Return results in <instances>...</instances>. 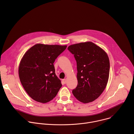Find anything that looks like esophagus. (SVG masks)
Returning <instances> with one entry per match:
<instances>
[{
    "label": "esophagus",
    "instance_id": "obj_1",
    "mask_svg": "<svg viewBox=\"0 0 134 134\" xmlns=\"http://www.w3.org/2000/svg\"><path fill=\"white\" fill-rule=\"evenodd\" d=\"M63 82L64 84H66V82H67V80L66 79H64V80H63Z\"/></svg>",
    "mask_w": 134,
    "mask_h": 134
}]
</instances>
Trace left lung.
I'll use <instances>...</instances> for the list:
<instances>
[{
	"mask_svg": "<svg viewBox=\"0 0 134 134\" xmlns=\"http://www.w3.org/2000/svg\"><path fill=\"white\" fill-rule=\"evenodd\" d=\"M68 50L77 63L78 84L72 94L82 103L91 102L100 96L107 86L110 71L108 55L90 41L70 45Z\"/></svg>",
	"mask_w": 134,
	"mask_h": 134,
	"instance_id": "left-lung-1",
	"label": "left lung"
}]
</instances>
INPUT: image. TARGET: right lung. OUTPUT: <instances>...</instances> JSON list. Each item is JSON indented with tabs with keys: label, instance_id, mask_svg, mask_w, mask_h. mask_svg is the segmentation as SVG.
<instances>
[{
	"label": "right lung",
	"instance_id": "1",
	"mask_svg": "<svg viewBox=\"0 0 134 134\" xmlns=\"http://www.w3.org/2000/svg\"><path fill=\"white\" fill-rule=\"evenodd\" d=\"M67 46L37 43L24 54L18 67L21 84L29 96L42 103L52 100L62 86L55 74V59Z\"/></svg>",
	"mask_w": 134,
	"mask_h": 134
}]
</instances>
